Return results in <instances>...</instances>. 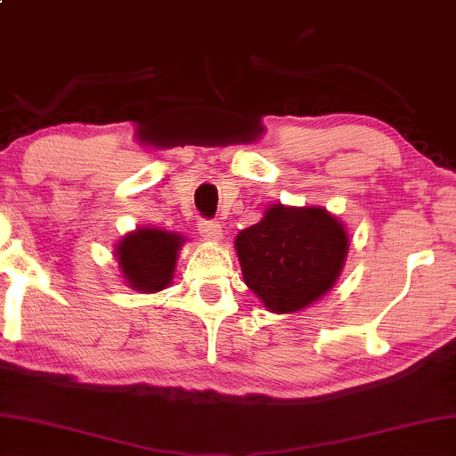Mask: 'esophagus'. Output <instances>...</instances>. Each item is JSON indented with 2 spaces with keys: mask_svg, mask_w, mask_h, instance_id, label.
Instances as JSON below:
<instances>
[{
  "mask_svg": "<svg viewBox=\"0 0 456 456\" xmlns=\"http://www.w3.org/2000/svg\"><path fill=\"white\" fill-rule=\"evenodd\" d=\"M198 230L201 236L212 238V240H220L222 238V226L216 220H200Z\"/></svg>",
  "mask_w": 456,
  "mask_h": 456,
  "instance_id": "obj_1",
  "label": "esophagus"
}]
</instances>
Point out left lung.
Returning <instances> with one entry per match:
<instances>
[{
  "instance_id": "1",
  "label": "left lung",
  "mask_w": 456,
  "mask_h": 456,
  "mask_svg": "<svg viewBox=\"0 0 456 456\" xmlns=\"http://www.w3.org/2000/svg\"><path fill=\"white\" fill-rule=\"evenodd\" d=\"M244 282L274 313L305 309L338 281L347 232L323 208H268L236 236Z\"/></svg>"
}]
</instances>
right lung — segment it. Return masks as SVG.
Listing matches in <instances>:
<instances>
[{"label": "right lung", "instance_id": "1", "mask_svg": "<svg viewBox=\"0 0 456 456\" xmlns=\"http://www.w3.org/2000/svg\"><path fill=\"white\" fill-rule=\"evenodd\" d=\"M177 234L143 228L118 242L117 258L125 279L135 290L155 293L174 279L177 250L182 246Z\"/></svg>", "mask_w": 456, "mask_h": 456}]
</instances>
